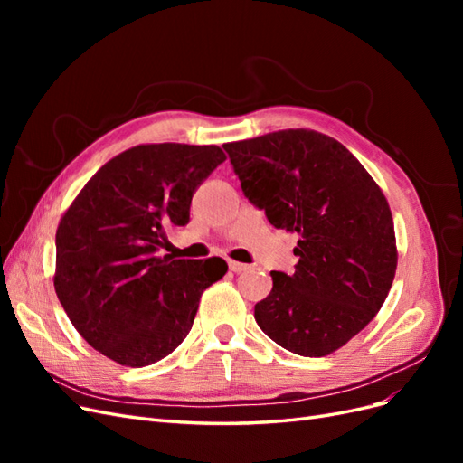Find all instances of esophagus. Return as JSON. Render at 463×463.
I'll return each instance as SVG.
<instances>
[{"mask_svg": "<svg viewBox=\"0 0 463 463\" xmlns=\"http://www.w3.org/2000/svg\"><path fill=\"white\" fill-rule=\"evenodd\" d=\"M228 266L232 272H243V270H249L250 266L249 264H243V262H237V260H228Z\"/></svg>", "mask_w": 463, "mask_h": 463, "instance_id": "1", "label": "esophagus"}]
</instances>
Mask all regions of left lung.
I'll list each match as a JSON object with an SVG mask.
<instances>
[{
  "mask_svg": "<svg viewBox=\"0 0 463 463\" xmlns=\"http://www.w3.org/2000/svg\"><path fill=\"white\" fill-rule=\"evenodd\" d=\"M223 148L245 197L299 237L296 272H270L257 325L291 354L330 355L369 325L394 282L396 233L383 189L342 143L313 129Z\"/></svg>",
  "mask_w": 463,
  "mask_h": 463,
  "instance_id": "1",
  "label": "left lung"
}]
</instances>
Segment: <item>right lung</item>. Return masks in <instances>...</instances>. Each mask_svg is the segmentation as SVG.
I'll return each mask as SVG.
<instances>
[{"mask_svg":"<svg viewBox=\"0 0 463 463\" xmlns=\"http://www.w3.org/2000/svg\"><path fill=\"white\" fill-rule=\"evenodd\" d=\"M226 154L216 145H138L106 162L55 232L53 288L77 332L123 367H146L185 340L220 257H160L193 193Z\"/></svg>","mask_w":463,"mask_h":463,"instance_id":"add662e5","label":"right lung"}]
</instances>
